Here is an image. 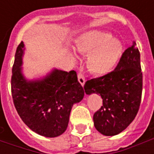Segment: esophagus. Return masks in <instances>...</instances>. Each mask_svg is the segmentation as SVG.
<instances>
[{
  "label": "esophagus",
  "mask_w": 154,
  "mask_h": 154,
  "mask_svg": "<svg viewBox=\"0 0 154 154\" xmlns=\"http://www.w3.org/2000/svg\"><path fill=\"white\" fill-rule=\"evenodd\" d=\"M78 80H79V82H80L81 86H84V84L86 82V79H85V76L81 74V73L78 74Z\"/></svg>",
  "instance_id": "esophagus-1"
}]
</instances>
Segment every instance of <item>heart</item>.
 Instances as JSON below:
<instances>
[{
	"label": "heart",
	"instance_id": "obj_1",
	"mask_svg": "<svg viewBox=\"0 0 154 154\" xmlns=\"http://www.w3.org/2000/svg\"><path fill=\"white\" fill-rule=\"evenodd\" d=\"M74 51L81 56H88L87 68L90 72L98 75L110 73L122 54V45L116 38H112L109 33L92 30L83 33L75 41ZM75 61L76 56L70 53Z\"/></svg>",
	"mask_w": 154,
	"mask_h": 154
}]
</instances>
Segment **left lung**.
Listing matches in <instances>:
<instances>
[{
    "label": "left lung",
    "mask_w": 154,
    "mask_h": 154,
    "mask_svg": "<svg viewBox=\"0 0 154 154\" xmlns=\"http://www.w3.org/2000/svg\"><path fill=\"white\" fill-rule=\"evenodd\" d=\"M84 88L86 94L98 93L103 99L93 115L98 132L112 136L123 131L137 115L141 100L142 72L135 43L123 52L112 72L88 80Z\"/></svg>",
    "instance_id": "8db88e82"
}]
</instances>
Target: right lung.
Here are the masks:
<instances>
[{"label":"right lung","instance_id":"1","mask_svg":"<svg viewBox=\"0 0 154 154\" xmlns=\"http://www.w3.org/2000/svg\"><path fill=\"white\" fill-rule=\"evenodd\" d=\"M24 43L15 53L11 79L12 96L22 121L35 133L56 137L68 125L72 107L84 97L85 91L76 72L53 69L43 79L29 80L22 73Z\"/></svg>","mask_w":154,"mask_h":154}]
</instances>
